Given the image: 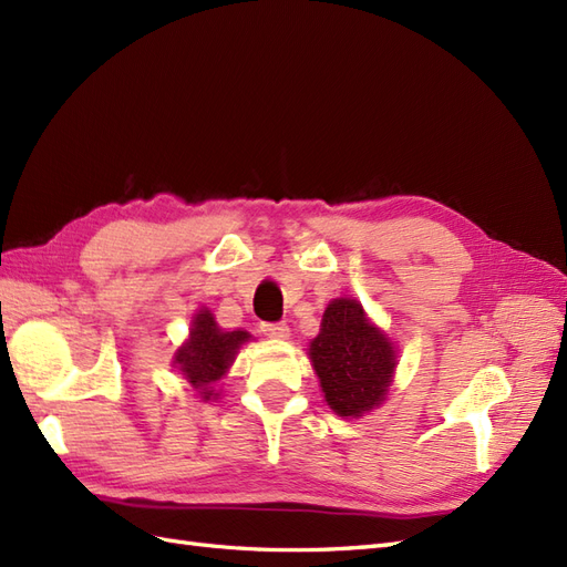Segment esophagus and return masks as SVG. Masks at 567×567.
I'll return each mask as SVG.
<instances>
[{"mask_svg":"<svg viewBox=\"0 0 567 567\" xmlns=\"http://www.w3.org/2000/svg\"><path fill=\"white\" fill-rule=\"evenodd\" d=\"M262 333L267 338H274V340H284V338H288L290 329L284 321L281 323H262Z\"/></svg>","mask_w":567,"mask_h":567,"instance_id":"obj_1","label":"esophagus"}]
</instances>
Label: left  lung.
Instances as JSON below:
<instances>
[{"mask_svg": "<svg viewBox=\"0 0 567 567\" xmlns=\"http://www.w3.org/2000/svg\"><path fill=\"white\" fill-rule=\"evenodd\" d=\"M310 359L323 398L338 416L359 419L385 402L398 352L354 298H336L310 342Z\"/></svg>", "mask_w": 567, "mask_h": 567, "instance_id": "1", "label": "left lung"}]
</instances>
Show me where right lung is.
I'll use <instances>...</instances> for the list:
<instances>
[{"label":"right lung","mask_w":567,"mask_h":567,"mask_svg":"<svg viewBox=\"0 0 567 567\" xmlns=\"http://www.w3.org/2000/svg\"><path fill=\"white\" fill-rule=\"evenodd\" d=\"M246 340H250L248 331L219 329L213 312L203 307L194 315L188 340L175 352V367L203 402L217 400L219 392L213 385L227 373Z\"/></svg>","instance_id":"obj_1"}]
</instances>
